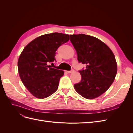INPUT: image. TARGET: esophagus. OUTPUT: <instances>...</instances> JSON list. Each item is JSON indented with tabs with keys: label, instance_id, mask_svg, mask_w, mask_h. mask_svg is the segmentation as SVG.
<instances>
[{
	"label": "esophagus",
	"instance_id": "esophagus-1",
	"mask_svg": "<svg viewBox=\"0 0 133 133\" xmlns=\"http://www.w3.org/2000/svg\"><path fill=\"white\" fill-rule=\"evenodd\" d=\"M74 71V69H72V70H69V71H66V72L68 73H72V72H73Z\"/></svg>",
	"mask_w": 133,
	"mask_h": 133
}]
</instances>
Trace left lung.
I'll use <instances>...</instances> for the list:
<instances>
[{
	"instance_id": "8db88e82",
	"label": "left lung",
	"mask_w": 133,
	"mask_h": 133,
	"mask_svg": "<svg viewBox=\"0 0 133 133\" xmlns=\"http://www.w3.org/2000/svg\"><path fill=\"white\" fill-rule=\"evenodd\" d=\"M79 63L85 64L79 70L82 79L74 88L83 97L94 99L105 92L113 83L117 64L111 49L99 39L85 34L70 35Z\"/></svg>"
}]
</instances>
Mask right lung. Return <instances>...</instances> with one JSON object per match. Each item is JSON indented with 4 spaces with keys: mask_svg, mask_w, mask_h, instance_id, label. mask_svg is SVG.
<instances>
[{
    "mask_svg": "<svg viewBox=\"0 0 133 133\" xmlns=\"http://www.w3.org/2000/svg\"><path fill=\"white\" fill-rule=\"evenodd\" d=\"M69 40V36L66 34L43 35L28 44L20 55L18 62L20 78L35 97L46 98L58 89L64 71L48 64L55 61L56 51Z\"/></svg>",
    "mask_w": 133,
    "mask_h": 133,
    "instance_id": "right-lung-1",
    "label": "right lung"
}]
</instances>
